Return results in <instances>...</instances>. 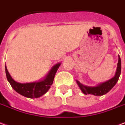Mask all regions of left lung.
<instances>
[{
	"mask_svg": "<svg viewBox=\"0 0 125 125\" xmlns=\"http://www.w3.org/2000/svg\"><path fill=\"white\" fill-rule=\"evenodd\" d=\"M118 57H119V61H118V63H117V67H116L115 74L112 79H109V81L104 82V83H101L96 86H91L84 85L76 80V83L78 84V86H79L80 89L84 94H93L94 96H102V95H104L107 93L113 88L114 86L116 84L119 80L121 72V58H120L119 55L118 56Z\"/></svg>",
	"mask_w": 125,
	"mask_h": 125,
	"instance_id": "left-lung-1",
	"label": "left lung"
}]
</instances>
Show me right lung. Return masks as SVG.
Instances as JSON below:
<instances>
[{"label": "right lung", "instance_id": "obj_1", "mask_svg": "<svg viewBox=\"0 0 125 125\" xmlns=\"http://www.w3.org/2000/svg\"><path fill=\"white\" fill-rule=\"evenodd\" d=\"M61 64V62L56 64L52 67V69L49 71L48 74L43 79H41L38 81L32 82V83H21L14 81L9 74L6 64H5V72H6V78L8 81L15 91L25 97L30 99H34V98L41 97L49 91V89L51 88V86L53 83L54 76Z\"/></svg>", "mask_w": 125, "mask_h": 125}]
</instances>
